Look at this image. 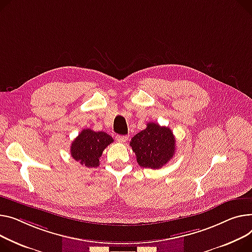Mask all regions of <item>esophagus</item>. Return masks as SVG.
<instances>
[{"instance_id":"esophagus-1","label":"esophagus","mask_w":252,"mask_h":252,"mask_svg":"<svg viewBox=\"0 0 252 252\" xmlns=\"http://www.w3.org/2000/svg\"><path fill=\"white\" fill-rule=\"evenodd\" d=\"M116 140L120 143H125L128 140V137L127 136H116Z\"/></svg>"}]
</instances>
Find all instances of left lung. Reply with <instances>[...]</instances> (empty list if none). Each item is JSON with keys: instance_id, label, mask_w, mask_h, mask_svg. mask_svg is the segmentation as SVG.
Instances as JSON below:
<instances>
[{"instance_id": "8db88e82", "label": "left lung", "mask_w": 252, "mask_h": 252, "mask_svg": "<svg viewBox=\"0 0 252 252\" xmlns=\"http://www.w3.org/2000/svg\"><path fill=\"white\" fill-rule=\"evenodd\" d=\"M141 167L159 169L168 163L175 154V138L168 126L155 123L138 132L129 143Z\"/></svg>"}]
</instances>
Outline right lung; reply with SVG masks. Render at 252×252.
Returning a JSON list of instances; mask_svg holds the SVG:
<instances>
[{
  "mask_svg": "<svg viewBox=\"0 0 252 252\" xmlns=\"http://www.w3.org/2000/svg\"><path fill=\"white\" fill-rule=\"evenodd\" d=\"M112 142L113 139L104 131L83 129L72 143L71 155L77 162L89 168L97 167L103 150Z\"/></svg>",
  "mask_w": 252,
  "mask_h": 252,
  "instance_id": "right-lung-1",
  "label": "right lung"
}]
</instances>
